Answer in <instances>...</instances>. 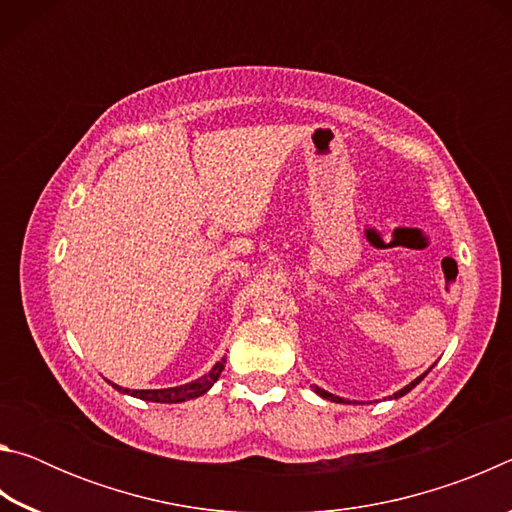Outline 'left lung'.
I'll list each match as a JSON object with an SVG mask.
<instances>
[{"mask_svg": "<svg viewBox=\"0 0 512 512\" xmlns=\"http://www.w3.org/2000/svg\"><path fill=\"white\" fill-rule=\"evenodd\" d=\"M424 375H427V372H424ZM424 375H420L418 379H413L409 386H404V388H402V391H397V393L393 395V397H395V400H397V397H402V395H406V393H409L413 386H418V384H420V381L424 379ZM314 391H316V393H318L320 397H325V400H329V402H339V404H341V402H345V404H350L348 400H343V397H336V395H332V393H327V391H323V388H318V386H314Z\"/></svg>", "mask_w": 512, "mask_h": 512, "instance_id": "1", "label": "left lung"}]
</instances>
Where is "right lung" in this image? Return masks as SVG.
I'll use <instances>...</instances> for the list:
<instances>
[{"mask_svg": "<svg viewBox=\"0 0 512 512\" xmlns=\"http://www.w3.org/2000/svg\"><path fill=\"white\" fill-rule=\"evenodd\" d=\"M225 368V359H221L216 366L207 372L205 377L192 381V384H185V386H173V388H158V391H128V388H121L117 384H112L121 393H128L133 397H140V400L146 402H160V404H176V402H187V400H194V397H201L203 393H207L212 388V384Z\"/></svg>", "mask_w": 512, "mask_h": 512, "instance_id": "1", "label": "right lung"}]
</instances>
